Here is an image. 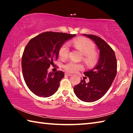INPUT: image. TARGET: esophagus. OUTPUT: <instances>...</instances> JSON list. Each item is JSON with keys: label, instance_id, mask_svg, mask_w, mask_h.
<instances>
[{"label": "esophagus", "instance_id": "esophagus-1", "mask_svg": "<svg viewBox=\"0 0 133 133\" xmlns=\"http://www.w3.org/2000/svg\"><path fill=\"white\" fill-rule=\"evenodd\" d=\"M65 75L67 76H72L71 74L69 73H65Z\"/></svg>", "mask_w": 133, "mask_h": 133}]
</instances>
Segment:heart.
<instances>
[{
    "instance_id": "obj_1",
    "label": "heart",
    "mask_w": 133,
    "mask_h": 133,
    "mask_svg": "<svg viewBox=\"0 0 133 133\" xmlns=\"http://www.w3.org/2000/svg\"><path fill=\"white\" fill-rule=\"evenodd\" d=\"M71 44L75 48L82 53L84 56L83 59L89 66H92L97 61V56L94 52L96 46L91 40L85 38H78L73 40ZM69 46L67 43H64L60 47L58 50V56L62 59H65L69 56ZM63 68L70 73H76L83 69V66L81 63L73 61H69L63 64Z\"/></svg>"
}]
</instances>
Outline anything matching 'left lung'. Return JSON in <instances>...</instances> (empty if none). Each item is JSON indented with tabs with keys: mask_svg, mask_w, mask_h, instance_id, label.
Here are the masks:
<instances>
[{
	"mask_svg": "<svg viewBox=\"0 0 133 133\" xmlns=\"http://www.w3.org/2000/svg\"><path fill=\"white\" fill-rule=\"evenodd\" d=\"M83 35L95 42L100 50V57L93 69L84 73L89 78V82L82 80L74 87V91L83 102H93L102 98L113 82L117 73V60L114 50L104 40L94 35Z\"/></svg>",
	"mask_w": 133,
	"mask_h": 133,
	"instance_id": "8db88e82",
	"label": "left lung"
}]
</instances>
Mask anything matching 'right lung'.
I'll return each mask as SVG.
<instances>
[{"label":"right lung","instance_id":"add662e5","mask_svg":"<svg viewBox=\"0 0 133 133\" xmlns=\"http://www.w3.org/2000/svg\"><path fill=\"white\" fill-rule=\"evenodd\" d=\"M76 35L46 31L33 37L24 49L22 58V73L27 86L39 97H48L57 91L64 76L62 71L48 73L57 60L63 44Z\"/></svg>","mask_w":133,"mask_h":133}]
</instances>
